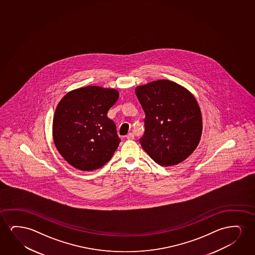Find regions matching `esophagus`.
<instances>
[{
  "label": "esophagus",
  "instance_id": "obj_1",
  "mask_svg": "<svg viewBox=\"0 0 255 255\" xmlns=\"http://www.w3.org/2000/svg\"><path fill=\"white\" fill-rule=\"evenodd\" d=\"M126 137L127 139L132 140L134 139V137H135V136L133 135V133H129L128 135H126Z\"/></svg>",
  "mask_w": 255,
  "mask_h": 255
}]
</instances>
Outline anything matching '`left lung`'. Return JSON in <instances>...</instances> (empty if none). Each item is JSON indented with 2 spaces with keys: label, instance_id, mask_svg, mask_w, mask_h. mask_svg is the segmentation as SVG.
<instances>
[{
  "label": "left lung",
  "instance_id": "left-lung-1",
  "mask_svg": "<svg viewBox=\"0 0 255 255\" xmlns=\"http://www.w3.org/2000/svg\"><path fill=\"white\" fill-rule=\"evenodd\" d=\"M136 95L145 114L144 133L139 138L143 150L164 166L186 159L202 133L201 113L194 97L168 80L138 86Z\"/></svg>",
  "mask_w": 255,
  "mask_h": 255
}]
</instances>
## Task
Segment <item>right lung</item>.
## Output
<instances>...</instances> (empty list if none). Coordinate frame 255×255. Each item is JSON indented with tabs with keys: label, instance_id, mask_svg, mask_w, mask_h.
Segmentation results:
<instances>
[{
	"label": "right lung",
	"instance_id": "right-lung-1",
	"mask_svg": "<svg viewBox=\"0 0 255 255\" xmlns=\"http://www.w3.org/2000/svg\"><path fill=\"white\" fill-rule=\"evenodd\" d=\"M119 97L116 90L87 86L70 91L60 101L53 120V138L70 165L93 171L112 158L121 139L107 113Z\"/></svg>",
	"mask_w": 255,
	"mask_h": 255
}]
</instances>
